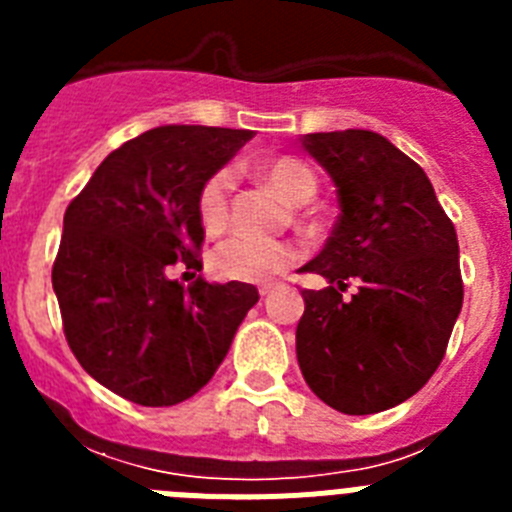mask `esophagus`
Listing matches in <instances>:
<instances>
[{
	"instance_id": "34e87169",
	"label": "esophagus",
	"mask_w": 512,
	"mask_h": 512,
	"mask_svg": "<svg viewBox=\"0 0 512 512\" xmlns=\"http://www.w3.org/2000/svg\"><path fill=\"white\" fill-rule=\"evenodd\" d=\"M274 289H277V284H274V282H266V284H261V287H259V295H261V297H269L271 292H274Z\"/></svg>"
}]
</instances>
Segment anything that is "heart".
<instances>
[{"label": "heart", "instance_id": "1", "mask_svg": "<svg viewBox=\"0 0 512 512\" xmlns=\"http://www.w3.org/2000/svg\"><path fill=\"white\" fill-rule=\"evenodd\" d=\"M259 174L264 176L271 187L277 189L287 202L302 205L315 194L318 179L310 171V166L302 164L295 156L266 158L259 164ZM233 187V174L228 169H220L205 179L197 194V217L205 233H223L228 225V194ZM297 248L292 243L282 241H256L246 235H233L225 243L212 251L210 266L215 277L225 282L259 284L279 277L297 261Z\"/></svg>", "mask_w": 512, "mask_h": 512}]
</instances>
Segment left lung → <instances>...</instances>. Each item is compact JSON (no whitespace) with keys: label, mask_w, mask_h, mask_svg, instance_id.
Segmentation results:
<instances>
[{"label":"left lung","mask_w":512,"mask_h":512,"mask_svg":"<svg viewBox=\"0 0 512 512\" xmlns=\"http://www.w3.org/2000/svg\"><path fill=\"white\" fill-rule=\"evenodd\" d=\"M330 174L338 215L323 251L302 269L328 287L302 289V377L346 415L390 410L441 364L464 302L459 241L431 179L384 135L336 130L300 138ZM357 292L343 298L347 284Z\"/></svg>","instance_id":"left-lung-1"}]
</instances>
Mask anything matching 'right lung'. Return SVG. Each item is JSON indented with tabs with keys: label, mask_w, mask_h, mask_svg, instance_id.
Masks as SVG:
<instances>
[{
	"label": "right lung",
	"mask_w": 512,
	"mask_h": 512,
	"mask_svg": "<svg viewBox=\"0 0 512 512\" xmlns=\"http://www.w3.org/2000/svg\"><path fill=\"white\" fill-rule=\"evenodd\" d=\"M251 130L161 125L104 158L66 207L53 264L63 333L89 377L135 405L169 408L205 387L259 302L253 284L184 287L202 269L197 194Z\"/></svg>",
	"instance_id": "obj_1"
}]
</instances>
